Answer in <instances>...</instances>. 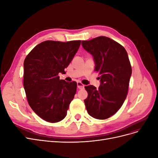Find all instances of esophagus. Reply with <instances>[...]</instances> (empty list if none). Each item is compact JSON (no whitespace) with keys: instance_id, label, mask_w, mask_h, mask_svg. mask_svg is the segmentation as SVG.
Masks as SVG:
<instances>
[{"instance_id":"34e87169","label":"esophagus","mask_w":158,"mask_h":158,"mask_svg":"<svg viewBox=\"0 0 158 158\" xmlns=\"http://www.w3.org/2000/svg\"><path fill=\"white\" fill-rule=\"evenodd\" d=\"M77 86H78V89H83L84 88V85L82 84L81 82H77Z\"/></svg>"}]
</instances>
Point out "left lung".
<instances>
[{"label":"left lung","mask_w":158,"mask_h":158,"mask_svg":"<svg viewBox=\"0 0 158 158\" xmlns=\"http://www.w3.org/2000/svg\"><path fill=\"white\" fill-rule=\"evenodd\" d=\"M82 47L94 56L95 71L100 75L101 85L85 86L87 111L97 119H106L121 107L128 94L132 68L127 52L121 44L109 37L99 36L82 41Z\"/></svg>","instance_id":"8db88e82"}]
</instances>
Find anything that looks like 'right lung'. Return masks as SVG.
Wrapping results in <instances>:
<instances>
[{"label": "right lung", "instance_id": "1", "mask_svg": "<svg viewBox=\"0 0 158 158\" xmlns=\"http://www.w3.org/2000/svg\"><path fill=\"white\" fill-rule=\"evenodd\" d=\"M81 44L48 40L36 45L23 62V88L27 102L38 116L49 123L63 120L76 94L77 83L60 80Z\"/></svg>", "mask_w": 158, "mask_h": 158}]
</instances>
